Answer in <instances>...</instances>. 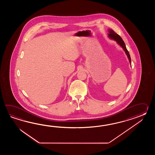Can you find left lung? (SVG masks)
Returning a JSON list of instances; mask_svg holds the SVG:
<instances>
[{"mask_svg":"<svg viewBox=\"0 0 155 155\" xmlns=\"http://www.w3.org/2000/svg\"><path fill=\"white\" fill-rule=\"evenodd\" d=\"M108 35H109V37H110L111 39H112L116 40V41L117 42V43L119 44V45L122 47V48H123V49L125 50L126 54V55H127V57H128V58H129V61H130V62L131 64V57H130V54H129V51H128L127 49H126L125 44L124 43V41H123L122 38H121V36H120L119 35H118L117 33H116L114 30L111 29H109V34Z\"/></svg>","mask_w":155,"mask_h":155,"instance_id":"1","label":"left lung"}]
</instances>
